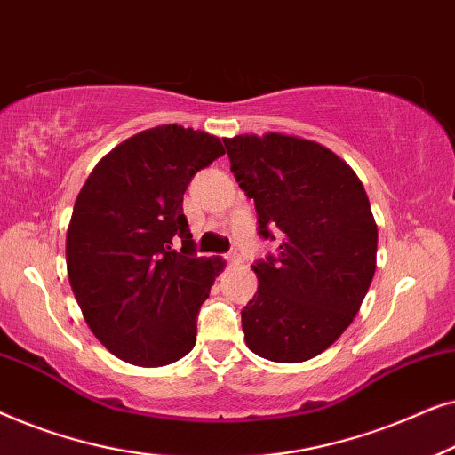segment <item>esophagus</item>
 I'll list each match as a JSON object with an SVG mask.
<instances>
[{"instance_id": "34e87169", "label": "esophagus", "mask_w": 455, "mask_h": 455, "mask_svg": "<svg viewBox=\"0 0 455 455\" xmlns=\"http://www.w3.org/2000/svg\"><path fill=\"white\" fill-rule=\"evenodd\" d=\"M226 260L229 265H235V263H240V254H238V251H229L228 254H226Z\"/></svg>"}]
</instances>
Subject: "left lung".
I'll return each instance as SVG.
<instances>
[{
	"label": "left lung",
	"mask_w": 455,
	"mask_h": 455,
	"mask_svg": "<svg viewBox=\"0 0 455 455\" xmlns=\"http://www.w3.org/2000/svg\"><path fill=\"white\" fill-rule=\"evenodd\" d=\"M235 182L254 201L259 235L277 254L254 260L259 290L242 310L246 346L304 363L350 327L377 267V223L364 186L319 142L269 132L226 139Z\"/></svg>",
	"instance_id": "1"
}]
</instances>
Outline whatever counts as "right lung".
Masks as SVG:
<instances>
[{"instance_id":"obj_1","label":"right lung","mask_w":455,"mask_h":455,"mask_svg":"<svg viewBox=\"0 0 455 455\" xmlns=\"http://www.w3.org/2000/svg\"><path fill=\"white\" fill-rule=\"evenodd\" d=\"M223 153L217 136L167 124L117 145L80 190L68 277L86 325L124 363L165 366L196 344L221 260L196 254L182 201Z\"/></svg>"}]
</instances>
